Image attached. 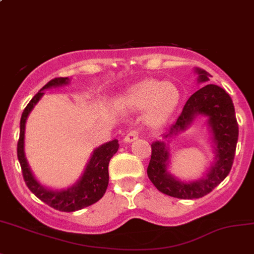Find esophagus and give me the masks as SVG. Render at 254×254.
Segmentation results:
<instances>
[{
    "instance_id": "1",
    "label": "esophagus",
    "mask_w": 254,
    "mask_h": 254,
    "mask_svg": "<svg viewBox=\"0 0 254 254\" xmlns=\"http://www.w3.org/2000/svg\"><path fill=\"white\" fill-rule=\"evenodd\" d=\"M138 135H139V133H138L137 130H130V132L128 133L126 137L124 138V140H125V142H126V143L134 142V140L138 138Z\"/></svg>"
}]
</instances>
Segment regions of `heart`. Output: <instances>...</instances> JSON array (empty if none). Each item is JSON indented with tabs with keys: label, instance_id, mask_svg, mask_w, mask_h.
<instances>
[{
	"label": "heart",
	"instance_id": "1",
	"mask_svg": "<svg viewBox=\"0 0 254 254\" xmlns=\"http://www.w3.org/2000/svg\"><path fill=\"white\" fill-rule=\"evenodd\" d=\"M179 88L171 82L145 79L132 85L121 98V105L132 111H144L149 126H160L174 114L180 103Z\"/></svg>",
	"mask_w": 254,
	"mask_h": 254
}]
</instances>
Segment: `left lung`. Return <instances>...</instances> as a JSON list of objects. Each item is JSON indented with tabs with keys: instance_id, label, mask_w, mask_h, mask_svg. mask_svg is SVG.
<instances>
[{
	"instance_id": "obj_1",
	"label": "left lung",
	"mask_w": 254,
	"mask_h": 254,
	"mask_svg": "<svg viewBox=\"0 0 254 254\" xmlns=\"http://www.w3.org/2000/svg\"><path fill=\"white\" fill-rule=\"evenodd\" d=\"M194 70L198 74V83L204 85L190 96L179 119L164 134L165 140H156L151 144V158L146 170L149 180L160 192L180 199L204 197L224 181L231 170L239 139V125L230 95L223 88L209 84L210 74L206 70ZM198 116L207 117L214 160L203 178L194 182H181L168 171L169 148L166 138L184 131Z\"/></svg>"
}]
</instances>
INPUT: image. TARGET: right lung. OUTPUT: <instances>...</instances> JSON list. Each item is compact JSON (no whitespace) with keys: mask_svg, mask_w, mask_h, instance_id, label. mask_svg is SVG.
Returning <instances> with one entry per match:
<instances>
[{"mask_svg":"<svg viewBox=\"0 0 254 254\" xmlns=\"http://www.w3.org/2000/svg\"><path fill=\"white\" fill-rule=\"evenodd\" d=\"M69 82L70 79L68 77L55 78V79L50 80L48 84L44 85L39 90V93L31 99L30 103L28 104L27 108L23 111L22 117H20V133L17 145L18 160H19L23 177H24V181L28 188L39 199L43 200L44 203H46L51 208L60 211H67V213L87 208V206L98 202L100 198H103L109 185V163L112 156L117 153L120 146L119 140L114 139L94 149L82 176L79 177V180L75 184H73L68 188L54 190V188L41 185L35 179V176H34L30 170L29 164H28L27 158H25L24 151V134L27 119L31 110L34 109V106L43 98V90L64 87V85L69 84Z\"/></svg>","mask_w":254,"mask_h":254,"instance_id":"obj_1","label":"right lung"}]
</instances>
